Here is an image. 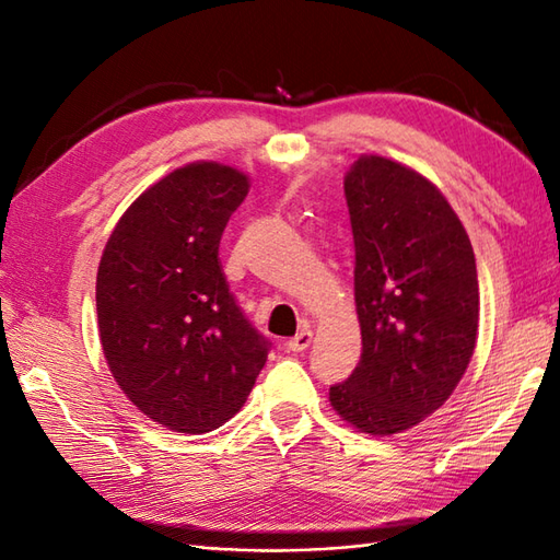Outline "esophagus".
<instances>
[{
  "label": "esophagus",
  "instance_id": "34e87169",
  "mask_svg": "<svg viewBox=\"0 0 560 560\" xmlns=\"http://www.w3.org/2000/svg\"><path fill=\"white\" fill-rule=\"evenodd\" d=\"M312 340H314V332H312V328H302L300 332L294 335V338H290V342H288V347L292 352H304L308 345H312Z\"/></svg>",
  "mask_w": 560,
  "mask_h": 560
}]
</instances>
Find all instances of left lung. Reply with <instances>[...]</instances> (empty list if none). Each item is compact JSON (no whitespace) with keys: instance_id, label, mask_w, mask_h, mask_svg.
Returning a JSON list of instances; mask_svg holds the SVG:
<instances>
[{"instance_id":"obj_1","label":"left lung","mask_w":560,"mask_h":560,"mask_svg":"<svg viewBox=\"0 0 560 560\" xmlns=\"http://www.w3.org/2000/svg\"><path fill=\"white\" fill-rule=\"evenodd\" d=\"M345 196L362 357L328 395L357 431L393 436L443 407L475 354V252L439 186L397 160L359 155Z\"/></svg>"}]
</instances>
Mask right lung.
<instances>
[{"label": "right lung", "mask_w": 560, "mask_h": 560, "mask_svg": "<svg viewBox=\"0 0 560 560\" xmlns=\"http://www.w3.org/2000/svg\"><path fill=\"white\" fill-rule=\"evenodd\" d=\"M242 170L196 160L136 198L97 266V332L112 378L139 412L206 433L240 412L266 364L220 270L218 246L248 194Z\"/></svg>", "instance_id": "1"}]
</instances>
